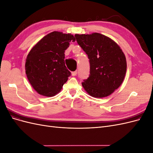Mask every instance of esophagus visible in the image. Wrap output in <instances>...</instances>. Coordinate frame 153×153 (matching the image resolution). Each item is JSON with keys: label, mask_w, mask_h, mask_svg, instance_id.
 Masks as SVG:
<instances>
[{"label": "esophagus", "mask_w": 153, "mask_h": 153, "mask_svg": "<svg viewBox=\"0 0 153 153\" xmlns=\"http://www.w3.org/2000/svg\"><path fill=\"white\" fill-rule=\"evenodd\" d=\"M71 74H72V76H76V74H77V71H73V72L71 73Z\"/></svg>", "instance_id": "1"}]
</instances>
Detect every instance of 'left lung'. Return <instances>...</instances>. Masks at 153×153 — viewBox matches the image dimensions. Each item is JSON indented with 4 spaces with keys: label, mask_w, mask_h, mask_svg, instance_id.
I'll use <instances>...</instances> for the list:
<instances>
[{
    "label": "left lung",
    "mask_w": 153,
    "mask_h": 153,
    "mask_svg": "<svg viewBox=\"0 0 153 153\" xmlns=\"http://www.w3.org/2000/svg\"><path fill=\"white\" fill-rule=\"evenodd\" d=\"M75 36L89 59L90 75L82 83L84 89L94 98L112 94L122 84L126 72V59L121 47L113 39L97 32Z\"/></svg>",
    "instance_id": "obj_1"
}]
</instances>
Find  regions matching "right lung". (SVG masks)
I'll use <instances>...</instances> for the list:
<instances>
[{"label": "right lung", "mask_w": 153, "mask_h": 153, "mask_svg": "<svg viewBox=\"0 0 153 153\" xmlns=\"http://www.w3.org/2000/svg\"><path fill=\"white\" fill-rule=\"evenodd\" d=\"M71 34L53 31L44 36L27 55L25 73L33 89L40 95L54 96L61 91L71 75L65 66L64 52L71 41Z\"/></svg>", "instance_id": "1"}]
</instances>
